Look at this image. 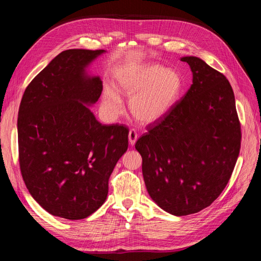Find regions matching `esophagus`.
Returning <instances> with one entry per match:
<instances>
[{"mask_svg": "<svg viewBox=\"0 0 261 261\" xmlns=\"http://www.w3.org/2000/svg\"><path fill=\"white\" fill-rule=\"evenodd\" d=\"M137 138H138L137 133H136L135 130H134V129H130L129 133H128V141H129V144H130L132 146H134V145L136 144Z\"/></svg>", "mask_w": 261, "mask_h": 261, "instance_id": "obj_1", "label": "esophagus"}]
</instances>
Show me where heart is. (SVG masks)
<instances>
[{
    "label": "heart",
    "instance_id": "heart-1",
    "mask_svg": "<svg viewBox=\"0 0 261 261\" xmlns=\"http://www.w3.org/2000/svg\"><path fill=\"white\" fill-rule=\"evenodd\" d=\"M115 88L130 97L129 111L141 124H153L167 116L174 108L183 88L180 75L174 69L159 64L121 69L116 75ZM103 106L111 114L123 111V101L115 89L107 87Z\"/></svg>",
    "mask_w": 261,
    "mask_h": 261
}]
</instances>
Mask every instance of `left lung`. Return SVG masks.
I'll return each instance as SVG.
<instances>
[{
    "label": "left lung",
    "mask_w": 261,
    "mask_h": 261,
    "mask_svg": "<svg viewBox=\"0 0 261 261\" xmlns=\"http://www.w3.org/2000/svg\"><path fill=\"white\" fill-rule=\"evenodd\" d=\"M193 84L172 111L147 127L135 145L148 194L177 217L207 208L230 180L241 149V124L226 77L184 57Z\"/></svg>",
    "instance_id": "left-lung-1"
}]
</instances>
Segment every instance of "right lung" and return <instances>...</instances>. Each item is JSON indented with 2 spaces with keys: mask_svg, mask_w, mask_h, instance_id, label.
<instances>
[{
  "mask_svg": "<svg viewBox=\"0 0 261 261\" xmlns=\"http://www.w3.org/2000/svg\"><path fill=\"white\" fill-rule=\"evenodd\" d=\"M105 50L61 52L28 85L19 106V167L33 198L52 216L81 220L107 199L128 129L103 125L88 106L102 92L86 68Z\"/></svg>",
  "mask_w": 261,
  "mask_h": 261,
  "instance_id": "obj_1",
  "label": "right lung"
}]
</instances>
